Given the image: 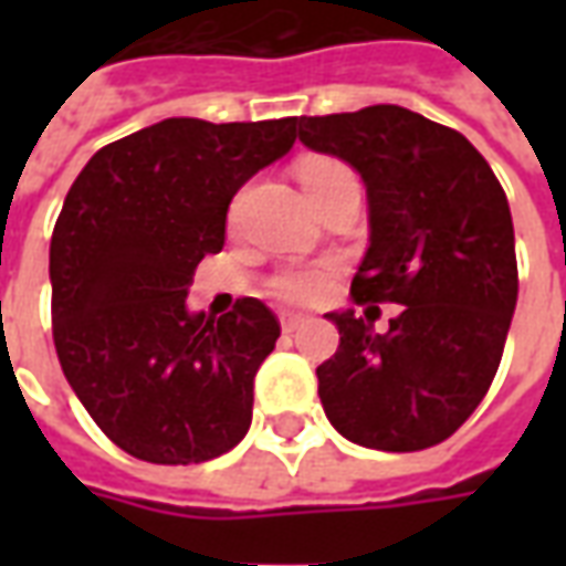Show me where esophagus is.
<instances>
[{"mask_svg":"<svg viewBox=\"0 0 566 566\" xmlns=\"http://www.w3.org/2000/svg\"><path fill=\"white\" fill-rule=\"evenodd\" d=\"M279 321H282L284 333H294L296 327H303L308 318L306 315H300V312H282V315H279Z\"/></svg>","mask_w":566,"mask_h":566,"instance_id":"esophagus-1","label":"esophagus"}]
</instances>
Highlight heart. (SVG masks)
Masks as SVG:
<instances>
[{
	"mask_svg": "<svg viewBox=\"0 0 566 566\" xmlns=\"http://www.w3.org/2000/svg\"><path fill=\"white\" fill-rule=\"evenodd\" d=\"M343 163L336 160H308L300 169V181L306 187V193H315L324 185H331L333 178L345 175ZM333 272L327 266H287V270L275 272L270 282L272 296H279L284 303H315L321 296L331 294Z\"/></svg>",
	"mask_w": 566,
	"mask_h": 566,
	"instance_id": "1",
	"label": "heart"
}]
</instances>
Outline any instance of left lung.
Here are the masks:
<instances>
[{"label":"left lung","instance_id":"1","mask_svg":"<svg viewBox=\"0 0 566 566\" xmlns=\"http://www.w3.org/2000/svg\"><path fill=\"white\" fill-rule=\"evenodd\" d=\"M300 142L367 187L369 245L355 303H400L385 333L327 312L339 348L318 367L331 424L357 446L418 451L449 439L494 381L518 300L510 202L458 129L403 105L300 117Z\"/></svg>","mask_w":566,"mask_h":566}]
</instances>
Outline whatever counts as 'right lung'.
<instances>
[{
	"mask_svg": "<svg viewBox=\"0 0 566 566\" xmlns=\"http://www.w3.org/2000/svg\"><path fill=\"white\" fill-rule=\"evenodd\" d=\"M296 117H166L93 154L51 235V315L63 376L105 437L148 463H202L251 427L254 376L279 321L254 296L187 308L251 175L294 148Z\"/></svg>",
	"mask_w": 566,
	"mask_h": 566,
	"instance_id": "obj_1",
	"label": "right lung"
}]
</instances>
